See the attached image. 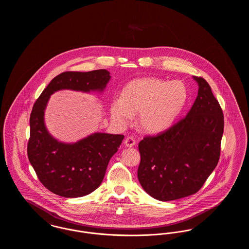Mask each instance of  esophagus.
<instances>
[{"label":"esophagus","mask_w":249,"mask_h":249,"mask_svg":"<svg viewBox=\"0 0 249 249\" xmlns=\"http://www.w3.org/2000/svg\"><path fill=\"white\" fill-rule=\"evenodd\" d=\"M124 143H125V145H126V146H128V147L134 146V145H135V139H134L133 137H130V136H129V137H127V138L125 139V142H124Z\"/></svg>","instance_id":"34e87169"}]
</instances>
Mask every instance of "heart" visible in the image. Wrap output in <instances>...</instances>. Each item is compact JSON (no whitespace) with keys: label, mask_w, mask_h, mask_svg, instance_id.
I'll use <instances>...</instances> for the list:
<instances>
[{"label":"heart","mask_w":249,"mask_h":249,"mask_svg":"<svg viewBox=\"0 0 249 249\" xmlns=\"http://www.w3.org/2000/svg\"><path fill=\"white\" fill-rule=\"evenodd\" d=\"M188 101L186 85L179 81H165L147 77L133 80L110 104L112 121L126 127L138 113L137 124L141 130L157 133L169 128Z\"/></svg>","instance_id":"heart-1"}]
</instances>
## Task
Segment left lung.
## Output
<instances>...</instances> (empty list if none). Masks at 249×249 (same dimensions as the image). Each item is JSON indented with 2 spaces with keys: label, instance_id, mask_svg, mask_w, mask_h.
Returning a JSON list of instances; mask_svg holds the SVG:
<instances>
[{
  "label": "left lung",
  "instance_id": "left-lung-1",
  "mask_svg": "<svg viewBox=\"0 0 249 249\" xmlns=\"http://www.w3.org/2000/svg\"><path fill=\"white\" fill-rule=\"evenodd\" d=\"M193 78L199 90L187 116L168 130L144 137L138 145L139 182L159 201H174L198 192L219 160L223 112L206 80Z\"/></svg>",
  "mask_w": 249,
  "mask_h": 249
}]
</instances>
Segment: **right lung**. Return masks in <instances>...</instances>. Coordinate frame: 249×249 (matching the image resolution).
<instances>
[{"instance_id":"right-lung-1","label":"right lung","mask_w":249,"mask_h":249,"mask_svg":"<svg viewBox=\"0 0 249 249\" xmlns=\"http://www.w3.org/2000/svg\"><path fill=\"white\" fill-rule=\"evenodd\" d=\"M110 72L64 71L54 77L36 100L30 117L28 158L40 182L51 192L77 198L94 191L102 183L110 159L119 150L124 135L95 132L72 143L59 142L45 125L50 95L60 89L103 91Z\"/></svg>"}]
</instances>
